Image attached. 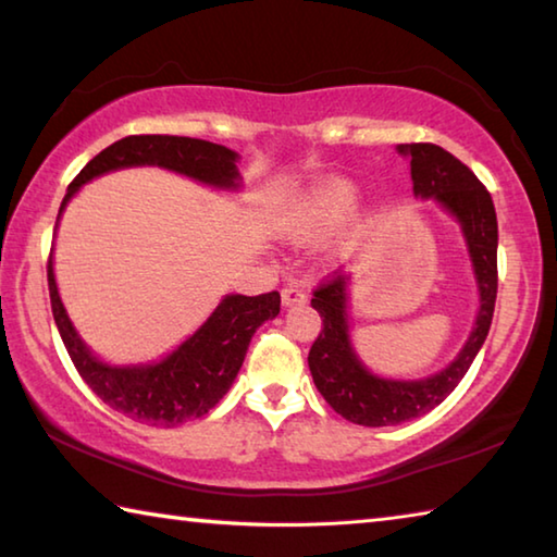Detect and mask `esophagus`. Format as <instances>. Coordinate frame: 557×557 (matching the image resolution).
Wrapping results in <instances>:
<instances>
[{
	"label": "esophagus",
	"instance_id": "34e87169",
	"mask_svg": "<svg viewBox=\"0 0 557 557\" xmlns=\"http://www.w3.org/2000/svg\"><path fill=\"white\" fill-rule=\"evenodd\" d=\"M307 301V292L305 287L299 285H287L282 287V305L285 307H292V305H305Z\"/></svg>",
	"mask_w": 557,
	"mask_h": 557
}]
</instances>
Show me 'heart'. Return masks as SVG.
<instances>
[{
	"instance_id": "heart-1",
	"label": "heart",
	"mask_w": 557,
	"mask_h": 557,
	"mask_svg": "<svg viewBox=\"0 0 557 557\" xmlns=\"http://www.w3.org/2000/svg\"><path fill=\"white\" fill-rule=\"evenodd\" d=\"M356 194V184L342 176L317 184L289 213V231L297 238H314V235L332 231L354 209Z\"/></svg>"
}]
</instances>
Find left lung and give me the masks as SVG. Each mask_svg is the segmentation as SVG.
<instances>
[{"label":"left lung","instance_id":"1","mask_svg":"<svg viewBox=\"0 0 557 557\" xmlns=\"http://www.w3.org/2000/svg\"><path fill=\"white\" fill-rule=\"evenodd\" d=\"M398 149L410 157L414 196H422V199L432 196L461 223L471 262H474L479 292H482V309H479L469 342L445 371L425 381H385L366 371L348 344V277L334 270L314 289L312 307L322 317V332L309 348V371L324 400L348 422L366 428H388L420 418L437 408L457 388L492 326L498 289V225L492 194L474 172L447 149L432 143L400 145Z\"/></svg>","mask_w":557,"mask_h":557}]
</instances>
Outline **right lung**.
I'll return each instance as SVG.
<instances>
[{"label": "right lung", "mask_w": 557, "mask_h": 557, "mask_svg": "<svg viewBox=\"0 0 557 557\" xmlns=\"http://www.w3.org/2000/svg\"><path fill=\"white\" fill-rule=\"evenodd\" d=\"M235 159L238 154L231 152L228 147L206 143V139L129 135L102 149L81 169V174L69 186L63 206L78 191V186L90 182L92 176L139 164L166 166L172 172L199 178V182L231 188L238 178ZM46 275H49L51 312L75 371L112 410L149 428H176L209 412L238 375L258 326L280 314V292H265L258 297L228 295L209 317V322L164 361L115 369V366L100 363L75 334L61 305L59 289H55L51 258L46 265Z\"/></svg>", "instance_id": "right-lung-1"}]
</instances>
